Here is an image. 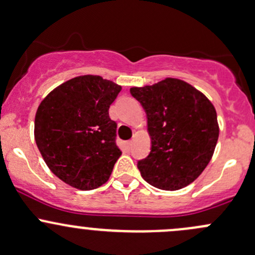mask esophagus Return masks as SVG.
I'll use <instances>...</instances> for the list:
<instances>
[{
  "instance_id": "1",
  "label": "esophagus",
  "mask_w": 255,
  "mask_h": 255,
  "mask_svg": "<svg viewBox=\"0 0 255 255\" xmlns=\"http://www.w3.org/2000/svg\"><path fill=\"white\" fill-rule=\"evenodd\" d=\"M132 144H133V141L132 140H129V141H127V143H126V146H127V149L129 150L130 148H132Z\"/></svg>"
}]
</instances>
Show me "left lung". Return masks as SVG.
I'll list each match as a JSON object with an SVG mask.
<instances>
[{
	"label": "left lung",
	"mask_w": 255,
	"mask_h": 255,
	"mask_svg": "<svg viewBox=\"0 0 255 255\" xmlns=\"http://www.w3.org/2000/svg\"><path fill=\"white\" fill-rule=\"evenodd\" d=\"M148 117L151 150L138 161L151 186L177 191L194 182L213 157L219 139L216 110L208 98L177 78L130 88Z\"/></svg>",
	"instance_id": "left-lung-1"
}]
</instances>
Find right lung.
I'll return each instance as SVG.
<instances>
[{
  "instance_id": "obj_1",
  "label": "right lung",
  "mask_w": 255,
  "mask_h": 255,
  "mask_svg": "<svg viewBox=\"0 0 255 255\" xmlns=\"http://www.w3.org/2000/svg\"><path fill=\"white\" fill-rule=\"evenodd\" d=\"M122 87L100 76H79L58 85L40 103L34 136L51 172L80 191L109 181L122 151L110 105Z\"/></svg>"
}]
</instances>
